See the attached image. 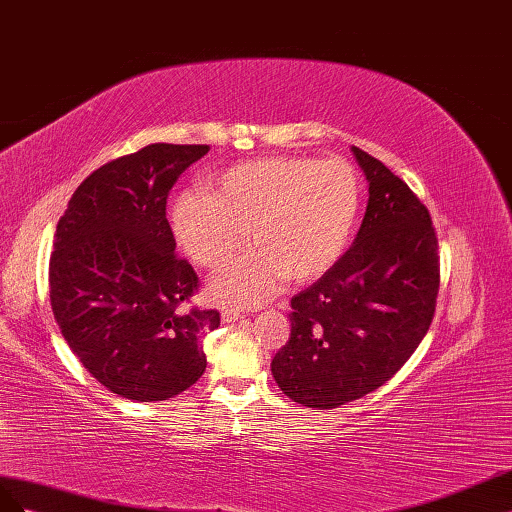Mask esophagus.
I'll return each instance as SVG.
<instances>
[{"label": "esophagus", "mask_w": 512, "mask_h": 512, "mask_svg": "<svg viewBox=\"0 0 512 512\" xmlns=\"http://www.w3.org/2000/svg\"><path fill=\"white\" fill-rule=\"evenodd\" d=\"M221 319H223V324H231V321H238V319H242V313L233 311V309H223Z\"/></svg>", "instance_id": "1"}]
</instances>
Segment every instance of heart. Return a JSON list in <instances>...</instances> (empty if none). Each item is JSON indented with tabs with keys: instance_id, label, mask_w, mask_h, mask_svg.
<instances>
[{
	"instance_id": "b5f03b06",
	"label": "heart",
	"mask_w": 512,
	"mask_h": 512,
	"mask_svg": "<svg viewBox=\"0 0 512 512\" xmlns=\"http://www.w3.org/2000/svg\"><path fill=\"white\" fill-rule=\"evenodd\" d=\"M360 210L356 169L341 158H259L216 173L208 193H184L173 229L184 251L210 270L244 246L255 251L218 272L210 294L227 304L259 306L285 281L326 274L352 236Z\"/></svg>"
}]
</instances>
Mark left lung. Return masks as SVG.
<instances>
[{
  "mask_svg": "<svg viewBox=\"0 0 512 512\" xmlns=\"http://www.w3.org/2000/svg\"><path fill=\"white\" fill-rule=\"evenodd\" d=\"M369 180L356 242L291 298V337L272 358L276 384L317 410L384 386L425 337L440 291L431 214L382 160L352 148Z\"/></svg>",
  "mask_w": 512,
  "mask_h": 512,
  "instance_id": "left-lung-1",
  "label": "left lung"
}]
</instances>
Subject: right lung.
<instances>
[{
  "mask_svg": "<svg viewBox=\"0 0 512 512\" xmlns=\"http://www.w3.org/2000/svg\"><path fill=\"white\" fill-rule=\"evenodd\" d=\"M210 145L152 143L102 165L77 186L55 229L51 309L62 337L107 390L167 401L206 371L199 334L214 309L191 306L199 279L175 255L167 197Z\"/></svg>",
  "mask_w": 512,
  "mask_h": 512,
  "instance_id": "1",
  "label": "right lung"
}]
</instances>
